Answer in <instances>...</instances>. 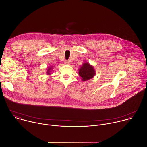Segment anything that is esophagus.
Masks as SVG:
<instances>
[{"label":"esophagus","instance_id":"1","mask_svg":"<svg viewBox=\"0 0 147 147\" xmlns=\"http://www.w3.org/2000/svg\"><path fill=\"white\" fill-rule=\"evenodd\" d=\"M65 64H66V65H70V61L69 60H65Z\"/></svg>","mask_w":147,"mask_h":147}]
</instances>
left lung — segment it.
Returning <instances> with one entry per match:
<instances>
[{"label":"left lung","mask_w":147,"mask_h":147,"mask_svg":"<svg viewBox=\"0 0 147 147\" xmlns=\"http://www.w3.org/2000/svg\"><path fill=\"white\" fill-rule=\"evenodd\" d=\"M79 75L82 78V81H87L93 78L95 75L94 67L88 63H84L79 69Z\"/></svg>","instance_id":"obj_1"}]
</instances>
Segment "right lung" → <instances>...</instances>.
Segmentation results:
<instances>
[{"instance_id": "1", "label": "right lung", "mask_w": 147, "mask_h": 147, "mask_svg": "<svg viewBox=\"0 0 147 147\" xmlns=\"http://www.w3.org/2000/svg\"><path fill=\"white\" fill-rule=\"evenodd\" d=\"M52 67H49L48 68V69H47V74L48 75H50V74H51V70H52Z\"/></svg>"}]
</instances>
